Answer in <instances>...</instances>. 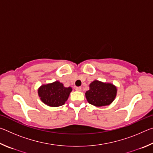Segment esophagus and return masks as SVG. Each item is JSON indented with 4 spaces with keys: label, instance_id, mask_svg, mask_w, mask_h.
Returning <instances> with one entry per match:
<instances>
[{
    "label": "esophagus",
    "instance_id": "34e87169",
    "mask_svg": "<svg viewBox=\"0 0 153 153\" xmlns=\"http://www.w3.org/2000/svg\"><path fill=\"white\" fill-rule=\"evenodd\" d=\"M75 89H76V90H77V91H81L82 88L81 87H76L75 88Z\"/></svg>",
    "mask_w": 153,
    "mask_h": 153
}]
</instances>
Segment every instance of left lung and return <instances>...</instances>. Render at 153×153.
<instances>
[{
    "mask_svg": "<svg viewBox=\"0 0 153 153\" xmlns=\"http://www.w3.org/2000/svg\"><path fill=\"white\" fill-rule=\"evenodd\" d=\"M117 94V88L111 84L95 80L90 84V90L86 92V97L90 104L96 107L110 105Z\"/></svg>",
    "mask_w": 153,
    "mask_h": 153,
    "instance_id": "left-lung-1",
    "label": "left lung"
}]
</instances>
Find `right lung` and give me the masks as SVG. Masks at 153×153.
Segmentation results:
<instances>
[{
	"instance_id": "1",
	"label": "right lung",
	"mask_w": 153,
	"mask_h": 153,
	"mask_svg": "<svg viewBox=\"0 0 153 153\" xmlns=\"http://www.w3.org/2000/svg\"><path fill=\"white\" fill-rule=\"evenodd\" d=\"M71 87L65 88L59 82L42 85L38 89V95L45 104L50 107H59L65 104L71 92Z\"/></svg>"
}]
</instances>
